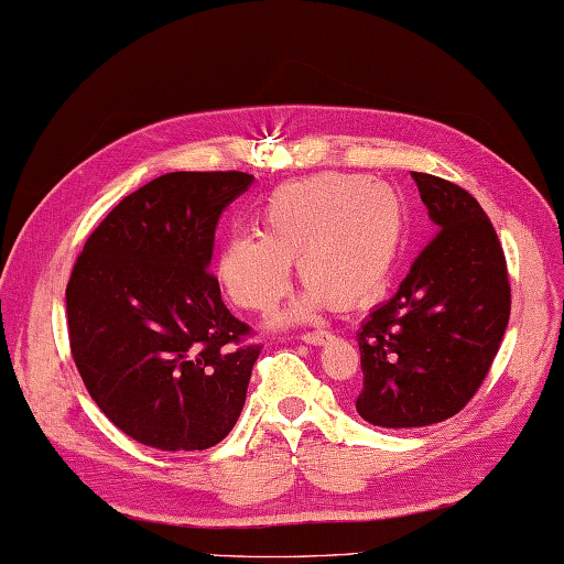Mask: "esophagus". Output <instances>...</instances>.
<instances>
[{
	"instance_id": "obj_1",
	"label": "esophagus",
	"mask_w": 564,
	"mask_h": 564,
	"mask_svg": "<svg viewBox=\"0 0 564 564\" xmlns=\"http://www.w3.org/2000/svg\"><path fill=\"white\" fill-rule=\"evenodd\" d=\"M328 338H330V330H324V328L307 330V334H302V340L310 343V345H324Z\"/></svg>"
}]
</instances>
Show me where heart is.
Instances as JSON below:
<instances>
[{"label":"heart","instance_id":"1","mask_svg":"<svg viewBox=\"0 0 564 564\" xmlns=\"http://www.w3.org/2000/svg\"><path fill=\"white\" fill-rule=\"evenodd\" d=\"M259 230L230 234L216 279L236 305L269 312L291 285V259L310 285L279 322L310 319L373 295L391 276L405 242V205L395 187L355 173H322L273 187L257 212Z\"/></svg>","mask_w":564,"mask_h":564}]
</instances>
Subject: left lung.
<instances>
[{"instance_id":"obj_1","label":"left lung","mask_w":564,"mask_h":564,"mask_svg":"<svg viewBox=\"0 0 564 564\" xmlns=\"http://www.w3.org/2000/svg\"><path fill=\"white\" fill-rule=\"evenodd\" d=\"M412 178L438 234L357 334L365 379L355 408L383 429L438 424L465 408L510 319L508 264L479 202L431 173Z\"/></svg>"}]
</instances>
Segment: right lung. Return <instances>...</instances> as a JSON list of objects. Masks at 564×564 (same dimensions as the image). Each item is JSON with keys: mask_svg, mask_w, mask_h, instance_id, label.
<instances>
[{"mask_svg": "<svg viewBox=\"0 0 564 564\" xmlns=\"http://www.w3.org/2000/svg\"><path fill=\"white\" fill-rule=\"evenodd\" d=\"M242 171L164 173L123 197L66 285L70 355L111 424L156 451L221 443L245 405L262 345L242 343L209 271L221 212Z\"/></svg>", "mask_w": 564, "mask_h": 564, "instance_id": "add662e5", "label": "right lung"}]
</instances>
